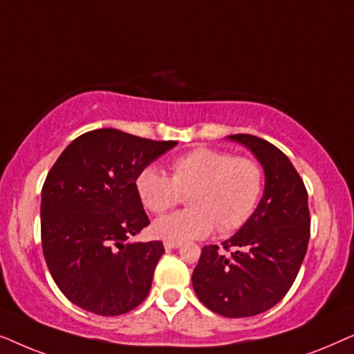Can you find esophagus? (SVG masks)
Instances as JSON below:
<instances>
[{"instance_id":"obj_1","label":"esophagus","mask_w":354,"mask_h":354,"mask_svg":"<svg viewBox=\"0 0 354 354\" xmlns=\"http://www.w3.org/2000/svg\"><path fill=\"white\" fill-rule=\"evenodd\" d=\"M182 243L180 241H164V248L166 250H176V248H180Z\"/></svg>"}]
</instances>
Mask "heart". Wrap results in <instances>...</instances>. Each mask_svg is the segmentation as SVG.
Here are the masks:
<instances>
[{
  "label": "heart",
  "mask_w": 354,
  "mask_h": 354,
  "mask_svg": "<svg viewBox=\"0 0 354 354\" xmlns=\"http://www.w3.org/2000/svg\"><path fill=\"white\" fill-rule=\"evenodd\" d=\"M263 169L251 158L198 148L174 159L171 177L148 166L135 178L140 201L162 214L187 195L188 209L159 217L151 227L158 239L187 241L205 239L216 229L229 234L253 216L263 195Z\"/></svg>",
  "instance_id": "1"
}]
</instances>
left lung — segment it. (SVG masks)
I'll list each match as a JSON object with an SVG mask.
<instances>
[{
    "instance_id": "left-lung-1",
    "label": "left lung",
    "mask_w": 354,
    "mask_h": 354,
    "mask_svg": "<svg viewBox=\"0 0 354 354\" xmlns=\"http://www.w3.org/2000/svg\"><path fill=\"white\" fill-rule=\"evenodd\" d=\"M248 148L264 171V192L253 216L236 234L203 246L192 275L207 309L225 317H250L282 299L297 279L308 250L309 207L304 183L290 159L272 143L248 133L227 137Z\"/></svg>"
}]
</instances>
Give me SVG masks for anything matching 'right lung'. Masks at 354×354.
Instances as JSON below:
<instances>
[{"label":"right lung","instance_id":"right-lung-1","mask_svg":"<svg viewBox=\"0 0 354 354\" xmlns=\"http://www.w3.org/2000/svg\"><path fill=\"white\" fill-rule=\"evenodd\" d=\"M118 129L75 138L41 190V246L67 299L100 316L132 311L148 297L161 241H130L149 224L135 178L176 147Z\"/></svg>","mask_w":354,"mask_h":354}]
</instances>
